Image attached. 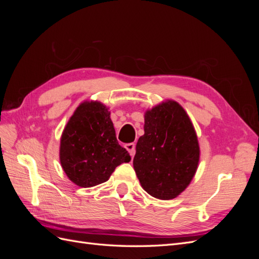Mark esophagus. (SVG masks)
Instances as JSON below:
<instances>
[{
    "label": "esophagus",
    "mask_w": 259,
    "mask_h": 259,
    "mask_svg": "<svg viewBox=\"0 0 259 259\" xmlns=\"http://www.w3.org/2000/svg\"><path fill=\"white\" fill-rule=\"evenodd\" d=\"M125 148H126V150L130 152L131 156L133 158V156L135 155V151H136L135 144H127V145H125Z\"/></svg>",
    "instance_id": "1"
}]
</instances>
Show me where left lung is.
<instances>
[{
  "instance_id": "obj_1",
  "label": "left lung",
  "mask_w": 259,
  "mask_h": 259,
  "mask_svg": "<svg viewBox=\"0 0 259 259\" xmlns=\"http://www.w3.org/2000/svg\"><path fill=\"white\" fill-rule=\"evenodd\" d=\"M144 130L133 160L139 183L156 199H174L190 185L199 166L193 124L177 101L167 99L147 109Z\"/></svg>"
}]
</instances>
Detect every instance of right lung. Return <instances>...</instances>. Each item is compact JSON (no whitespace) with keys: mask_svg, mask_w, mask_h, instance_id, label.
<instances>
[{"mask_svg":"<svg viewBox=\"0 0 259 259\" xmlns=\"http://www.w3.org/2000/svg\"><path fill=\"white\" fill-rule=\"evenodd\" d=\"M59 160L67 177L82 188L103 184L115 167L131 161L117 143L109 108L97 100H84L62 131Z\"/></svg>","mask_w":259,"mask_h":259,"instance_id":"right-lung-1","label":"right lung"}]
</instances>
